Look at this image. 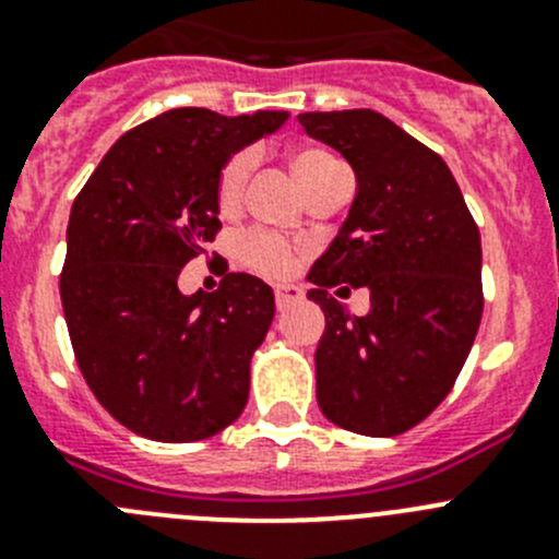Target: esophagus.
I'll list each match as a JSON object with an SVG mask.
<instances>
[{"label":"esophagus","instance_id":"obj_1","mask_svg":"<svg viewBox=\"0 0 559 559\" xmlns=\"http://www.w3.org/2000/svg\"><path fill=\"white\" fill-rule=\"evenodd\" d=\"M274 296H276V308L283 310V308H290V305H296L299 299H302V288H299V285H294V283H283V285H276Z\"/></svg>","mask_w":559,"mask_h":559}]
</instances>
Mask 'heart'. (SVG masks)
Wrapping results in <instances>:
<instances>
[{"instance_id": "obj_1", "label": "heart", "mask_w": 559, "mask_h": 559, "mask_svg": "<svg viewBox=\"0 0 559 559\" xmlns=\"http://www.w3.org/2000/svg\"><path fill=\"white\" fill-rule=\"evenodd\" d=\"M290 165H294L296 179H299V185L305 187V192H308L313 185H319V181L328 179L330 173L341 170L338 162H335L330 153L319 151V147H302V151H296ZM249 173H251L249 153H237V156H231V159L226 162L224 170H221L218 176L221 210L231 212L237 204H240ZM237 254H240V260H243L249 269L263 271V274H274V276L285 274V271H290V265H294V251H290V246L285 243V240H280L276 235H269V231H260V229L246 231V235L240 237Z\"/></svg>"}]
</instances>
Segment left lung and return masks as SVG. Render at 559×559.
<instances>
[{
  "mask_svg": "<svg viewBox=\"0 0 559 559\" xmlns=\"http://www.w3.org/2000/svg\"><path fill=\"white\" fill-rule=\"evenodd\" d=\"M355 170L338 235L310 269L322 305L316 397L335 426L394 437L428 417L462 372L481 322V237L439 153L372 108L299 114ZM370 290L353 317L332 288Z\"/></svg>",
  "mask_w": 559,
  "mask_h": 559,
  "instance_id": "8db88e82",
  "label": "left lung"
}]
</instances>
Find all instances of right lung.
I'll return each instance as SVG.
<instances>
[{
	"label": "right lung",
	"mask_w": 559,
	"mask_h": 559,
	"mask_svg": "<svg viewBox=\"0 0 559 559\" xmlns=\"http://www.w3.org/2000/svg\"><path fill=\"white\" fill-rule=\"evenodd\" d=\"M285 120L170 108L122 133L78 192L61 274L69 338L100 406L140 437L195 442L246 408L274 290L226 274L187 296L179 274L221 229L226 162Z\"/></svg>",
	"instance_id": "1"
}]
</instances>
